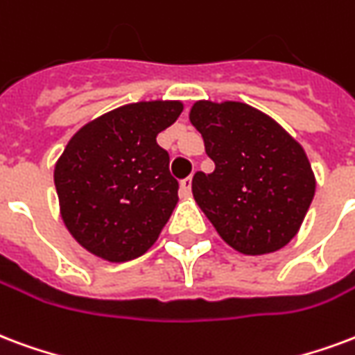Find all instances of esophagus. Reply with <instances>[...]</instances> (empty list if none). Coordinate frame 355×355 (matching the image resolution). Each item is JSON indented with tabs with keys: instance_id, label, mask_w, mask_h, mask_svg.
<instances>
[{
	"instance_id": "esophagus-1",
	"label": "esophagus",
	"mask_w": 355,
	"mask_h": 355,
	"mask_svg": "<svg viewBox=\"0 0 355 355\" xmlns=\"http://www.w3.org/2000/svg\"><path fill=\"white\" fill-rule=\"evenodd\" d=\"M180 196H182V198H190L191 196V177L184 178V180L180 182Z\"/></svg>"
}]
</instances>
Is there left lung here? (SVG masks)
<instances>
[{
    "instance_id": "1",
    "label": "left lung",
    "mask_w": 355,
    "mask_h": 355,
    "mask_svg": "<svg viewBox=\"0 0 355 355\" xmlns=\"http://www.w3.org/2000/svg\"><path fill=\"white\" fill-rule=\"evenodd\" d=\"M190 122L214 171L191 180L218 235L246 256L280 250L297 235L316 191L303 146L250 105L196 101Z\"/></svg>"
}]
</instances>
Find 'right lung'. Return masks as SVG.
Returning <instances> with one entry per match:
<instances>
[{"mask_svg": "<svg viewBox=\"0 0 355 355\" xmlns=\"http://www.w3.org/2000/svg\"><path fill=\"white\" fill-rule=\"evenodd\" d=\"M180 101H139L92 120L54 167L60 212L80 246L107 261H130L156 243L177 207L169 154L156 143Z\"/></svg>", "mask_w": 355, "mask_h": 355, "instance_id": "1", "label": "right lung"}]
</instances>
